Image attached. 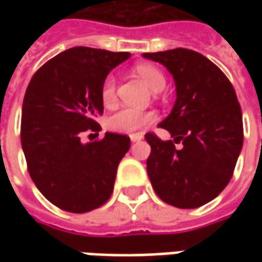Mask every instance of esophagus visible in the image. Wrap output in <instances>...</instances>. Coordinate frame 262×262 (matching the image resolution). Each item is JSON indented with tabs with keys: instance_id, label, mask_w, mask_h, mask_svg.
Segmentation results:
<instances>
[{
	"instance_id": "esophagus-1",
	"label": "esophagus",
	"mask_w": 262,
	"mask_h": 262,
	"mask_svg": "<svg viewBox=\"0 0 262 262\" xmlns=\"http://www.w3.org/2000/svg\"><path fill=\"white\" fill-rule=\"evenodd\" d=\"M129 138H131L133 143H137V141H141L143 140V134H133V136H129Z\"/></svg>"
}]
</instances>
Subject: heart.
I'll return each instance as SVG.
<instances>
[{"label": "heart", "instance_id": "heart-1", "mask_svg": "<svg viewBox=\"0 0 262 262\" xmlns=\"http://www.w3.org/2000/svg\"><path fill=\"white\" fill-rule=\"evenodd\" d=\"M136 73L141 77L146 84L153 92H160L166 86L165 76L162 71L151 64H138L136 67ZM102 102L105 106H111L116 100V80L114 76H107L102 84ZM155 121V115L151 112H141L137 109L125 107L118 111L106 119V126L112 133L119 134H136L144 126Z\"/></svg>", "mask_w": 262, "mask_h": 262}]
</instances>
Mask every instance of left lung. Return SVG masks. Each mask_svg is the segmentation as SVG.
<instances>
[{"label": "left lung", "instance_id": "1", "mask_svg": "<svg viewBox=\"0 0 262 262\" xmlns=\"http://www.w3.org/2000/svg\"><path fill=\"white\" fill-rule=\"evenodd\" d=\"M172 74L176 100L159 124L173 137L162 141L148 133L147 173L160 200L178 208H196L229 184L244 144L242 111L235 89L208 58L176 48L143 54ZM183 141L181 150L174 143Z\"/></svg>", "mask_w": 262, "mask_h": 262}]
</instances>
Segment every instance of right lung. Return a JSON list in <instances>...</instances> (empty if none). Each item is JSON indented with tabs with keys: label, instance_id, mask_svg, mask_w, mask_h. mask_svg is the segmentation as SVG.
Here are the masks:
<instances>
[{
	"label": "right lung",
	"instance_id": "right-lung-1",
	"mask_svg": "<svg viewBox=\"0 0 262 262\" xmlns=\"http://www.w3.org/2000/svg\"><path fill=\"white\" fill-rule=\"evenodd\" d=\"M129 56L76 46L43 64L27 86L21 109L27 169L37 189L61 210L87 213L112 195L129 137L106 133L99 141L81 143V136L100 131L102 84Z\"/></svg>",
	"mask_w": 262,
	"mask_h": 262
}]
</instances>
